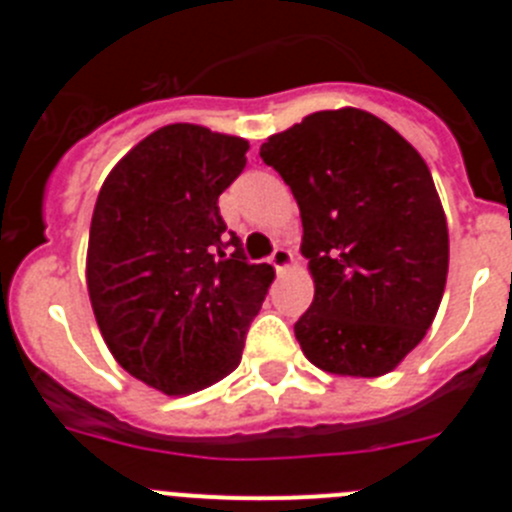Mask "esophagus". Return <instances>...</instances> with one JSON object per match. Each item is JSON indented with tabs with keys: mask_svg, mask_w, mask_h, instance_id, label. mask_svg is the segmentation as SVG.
<instances>
[{
	"mask_svg": "<svg viewBox=\"0 0 512 512\" xmlns=\"http://www.w3.org/2000/svg\"><path fill=\"white\" fill-rule=\"evenodd\" d=\"M269 261L274 264V269H277V271L289 269V264H292V251H289V248H284V246H277V248H274V253H271Z\"/></svg>",
	"mask_w": 512,
	"mask_h": 512,
	"instance_id": "obj_1",
	"label": "esophagus"
}]
</instances>
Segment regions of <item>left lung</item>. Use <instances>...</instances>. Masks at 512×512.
I'll return each instance as SVG.
<instances>
[{"instance_id":"obj_1","label":"left lung","mask_w":512,"mask_h":512,"mask_svg":"<svg viewBox=\"0 0 512 512\" xmlns=\"http://www.w3.org/2000/svg\"><path fill=\"white\" fill-rule=\"evenodd\" d=\"M302 217L315 297L302 354L341 377H382L423 341L449 274L433 176L395 128L356 107L312 112L261 146Z\"/></svg>"}]
</instances>
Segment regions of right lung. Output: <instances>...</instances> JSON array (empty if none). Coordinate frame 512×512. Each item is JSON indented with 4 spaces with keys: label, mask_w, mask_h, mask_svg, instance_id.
Masks as SVG:
<instances>
[{
    "label": "right lung",
    "mask_w": 512,
    "mask_h": 512,
    "mask_svg": "<svg viewBox=\"0 0 512 512\" xmlns=\"http://www.w3.org/2000/svg\"><path fill=\"white\" fill-rule=\"evenodd\" d=\"M248 140L176 122L143 138L99 189L87 287L117 364L164 395H192L241 364L274 269L251 264L217 197Z\"/></svg>",
    "instance_id": "1"
}]
</instances>
